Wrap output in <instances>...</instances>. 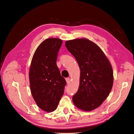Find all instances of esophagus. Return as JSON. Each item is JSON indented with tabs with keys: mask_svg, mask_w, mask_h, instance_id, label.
<instances>
[{
	"mask_svg": "<svg viewBox=\"0 0 134 134\" xmlns=\"http://www.w3.org/2000/svg\"><path fill=\"white\" fill-rule=\"evenodd\" d=\"M65 80H66V82H67V84H69L70 82V78H66V79H65Z\"/></svg>",
	"mask_w": 134,
	"mask_h": 134,
	"instance_id": "obj_1",
	"label": "esophagus"
}]
</instances>
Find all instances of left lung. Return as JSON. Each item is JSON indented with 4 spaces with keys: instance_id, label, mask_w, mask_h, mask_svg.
Here are the masks:
<instances>
[{
    "instance_id": "8db88e82",
    "label": "left lung",
    "mask_w": 134,
    "mask_h": 134,
    "mask_svg": "<svg viewBox=\"0 0 134 134\" xmlns=\"http://www.w3.org/2000/svg\"><path fill=\"white\" fill-rule=\"evenodd\" d=\"M65 44L80 69L79 88L72 97L73 103L81 110H94L103 104L113 87L111 63L101 48L87 38L68 40Z\"/></svg>"
}]
</instances>
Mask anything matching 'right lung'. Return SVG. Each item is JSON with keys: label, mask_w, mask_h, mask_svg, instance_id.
I'll use <instances>...</instances> for the list:
<instances>
[{"label": "right lung", "mask_w": 134, "mask_h": 134, "mask_svg": "<svg viewBox=\"0 0 134 134\" xmlns=\"http://www.w3.org/2000/svg\"><path fill=\"white\" fill-rule=\"evenodd\" d=\"M62 43V40L57 38L43 41L34 53L29 69L33 98L38 107L49 113L57 108L66 84L56 64Z\"/></svg>", "instance_id": "obj_1"}]
</instances>
